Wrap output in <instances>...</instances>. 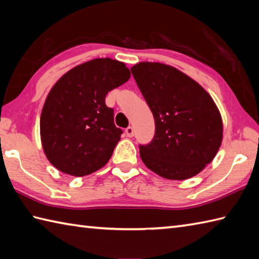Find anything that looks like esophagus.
I'll use <instances>...</instances> for the list:
<instances>
[{
	"instance_id": "1",
	"label": "esophagus",
	"mask_w": 259,
	"mask_h": 259,
	"mask_svg": "<svg viewBox=\"0 0 259 259\" xmlns=\"http://www.w3.org/2000/svg\"><path fill=\"white\" fill-rule=\"evenodd\" d=\"M125 133L127 135V137H133L134 136V128L132 126H128L127 128L125 130Z\"/></svg>"
}]
</instances>
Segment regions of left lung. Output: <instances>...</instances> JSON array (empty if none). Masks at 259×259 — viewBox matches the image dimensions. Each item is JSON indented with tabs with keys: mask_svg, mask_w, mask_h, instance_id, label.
Returning <instances> with one entry per match:
<instances>
[{
	"mask_svg": "<svg viewBox=\"0 0 259 259\" xmlns=\"http://www.w3.org/2000/svg\"><path fill=\"white\" fill-rule=\"evenodd\" d=\"M155 120V135L140 145L154 173L183 181L197 175L222 145L223 120L210 95L177 68L141 62L131 68Z\"/></svg>",
	"mask_w": 259,
	"mask_h": 259,
	"instance_id": "left-lung-1",
	"label": "left lung"
}]
</instances>
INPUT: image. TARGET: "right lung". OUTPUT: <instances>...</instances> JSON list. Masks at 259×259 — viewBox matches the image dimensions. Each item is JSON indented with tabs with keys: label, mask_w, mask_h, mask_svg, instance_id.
<instances>
[{
	"label": "right lung",
	"mask_w": 259,
	"mask_h": 259,
	"mask_svg": "<svg viewBox=\"0 0 259 259\" xmlns=\"http://www.w3.org/2000/svg\"><path fill=\"white\" fill-rule=\"evenodd\" d=\"M130 77L123 62L106 57L73 67L54 84L39 119L44 153L54 167L81 177L110 160L123 131L105 96Z\"/></svg>",
	"instance_id": "add662e5"
}]
</instances>
